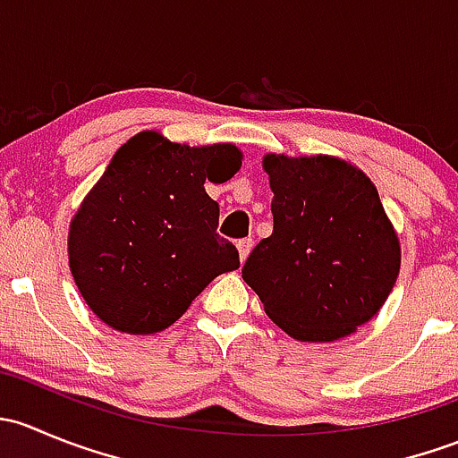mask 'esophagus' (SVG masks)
Listing matches in <instances>:
<instances>
[{
    "label": "esophagus",
    "mask_w": 458,
    "mask_h": 458,
    "mask_svg": "<svg viewBox=\"0 0 458 458\" xmlns=\"http://www.w3.org/2000/svg\"><path fill=\"white\" fill-rule=\"evenodd\" d=\"M252 246H255V242H252V239H239L237 250H239V259H242V261H246L248 255H250Z\"/></svg>",
    "instance_id": "obj_1"
}]
</instances>
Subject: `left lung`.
<instances>
[{"label": "left lung", "instance_id": "obj_1", "mask_svg": "<svg viewBox=\"0 0 458 458\" xmlns=\"http://www.w3.org/2000/svg\"><path fill=\"white\" fill-rule=\"evenodd\" d=\"M272 228L242 276L266 315L293 339L330 344L381 310L401 267V246L363 170L330 155L263 157Z\"/></svg>", "mask_w": 458, "mask_h": 458}]
</instances>
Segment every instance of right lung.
I'll return each instance as SVG.
<instances>
[{
  "label": "right lung",
  "instance_id": "1",
  "mask_svg": "<svg viewBox=\"0 0 458 458\" xmlns=\"http://www.w3.org/2000/svg\"><path fill=\"white\" fill-rule=\"evenodd\" d=\"M233 143L188 146L157 131L131 137L81 201L68 230V266L106 326L152 335L173 326L224 272L237 248L216 234L219 206L203 183L242 168Z\"/></svg>",
  "mask_w": 458,
  "mask_h": 458
}]
</instances>
